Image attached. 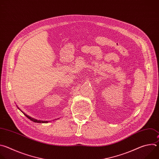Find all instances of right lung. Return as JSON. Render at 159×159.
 Listing matches in <instances>:
<instances>
[{
  "label": "right lung",
  "mask_w": 159,
  "mask_h": 159,
  "mask_svg": "<svg viewBox=\"0 0 159 159\" xmlns=\"http://www.w3.org/2000/svg\"><path fill=\"white\" fill-rule=\"evenodd\" d=\"M18 109H19V107H18ZM23 114L28 118H29L31 121H33V122H35V123H48L49 121H41V120H36V119H34V118H31V116H28V115H27L26 114H25V112H23Z\"/></svg>",
  "instance_id": "1"
}]
</instances>
